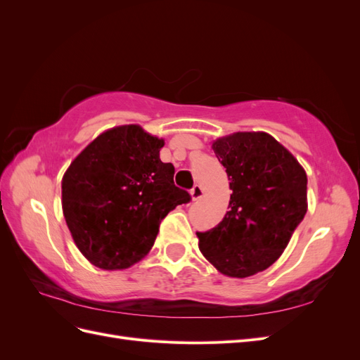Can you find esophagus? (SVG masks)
Listing matches in <instances>:
<instances>
[{"label":"esophagus","mask_w":360,"mask_h":360,"mask_svg":"<svg viewBox=\"0 0 360 360\" xmlns=\"http://www.w3.org/2000/svg\"><path fill=\"white\" fill-rule=\"evenodd\" d=\"M202 193H204V191H202V188L200 186V184H195V186L191 189L192 200H200L202 197Z\"/></svg>","instance_id":"1"}]
</instances>
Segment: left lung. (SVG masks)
<instances>
[{
  "instance_id": "left-lung-1",
  "label": "left lung",
  "mask_w": 360,
  "mask_h": 360,
  "mask_svg": "<svg viewBox=\"0 0 360 360\" xmlns=\"http://www.w3.org/2000/svg\"><path fill=\"white\" fill-rule=\"evenodd\" d=\"M230 189V212L197 233L200 250L221 274L248 278L284 252L307 214V172L290 151L264 132H237L213 143Z\"/></svg>"
}]
</instances>
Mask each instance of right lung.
Instances as JSON below:
<instances>
[{
    "instance_id": "1",
    "label": "right lung",
    "mask_w": 360,
    "mask_h": 360,
    "mask_svg": "<svg viewBox=\"0 0 360 360\" xmlns=\"http://www.w3.org/2000/svg\"><path fill=\"white\" fill-rule=\"evenodd\" d=\"M163 139L136 124L106 130L61 181L63 213L76 246L96 267L127 269L153 246L163 217L191 201L163 163Z\"/></svg>"
}]
</instances>
